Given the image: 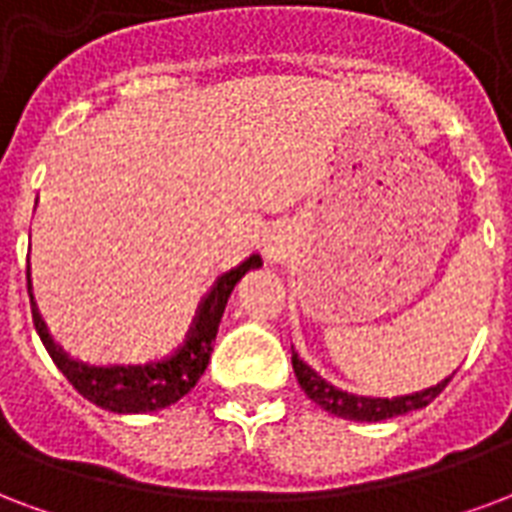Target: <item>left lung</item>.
Returning <instances> with one entry per match:
<instances>
[{"label":"left lung","mask_w":512,"mask_h":512,"mask_svg":"<svg viewBox=\"0 0 512 512\" xmlns=\"http://www.w3.org/2000/svg\"><path fill=\"white\" fill-rule=\"evenodd\" d=\"M291 364H294V375H297L299 386L307 397L313 399L315 405L324 407L326 413H332L345 421H386V418L405 416L413 410H421L432 402L434 397H440V391L448 386V380H440L437 386H429L416 394H405V397H359V394H348L343 388L326 383L313 367H307L305 361L299 359V353L291 348Z\"/></svg>","instance_id":"obj_1"}]
</instances>
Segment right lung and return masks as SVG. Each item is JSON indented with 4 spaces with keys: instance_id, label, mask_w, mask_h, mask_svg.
Wrapping results in <instances>:
<instances>
[{
    "instance_id": "1",
    "label": "right lung",
    "mask_w": 512,
    "mask_h": 512,
    "mask_svg": "<svg viewBox=\"0 0 512 512\" xmlns=\"http://www.w3.org/2000/svg\"><path fill=\"white\" fill-rule=\"evenodd\" d=\"M256 267H261V256L253 253L240 267L224 272L215 280L199 305L197 318L188 329L183 345H178L164 359L145 361V364H88V361L72 359L61 345L53 343L37 310H34V326H37L42 345L51 353L53 364L88 402L110 413H156L186 397L188 391L197 386V380L205 375L226 302L242 275Z\"/></svg>"
}]
</instances>
